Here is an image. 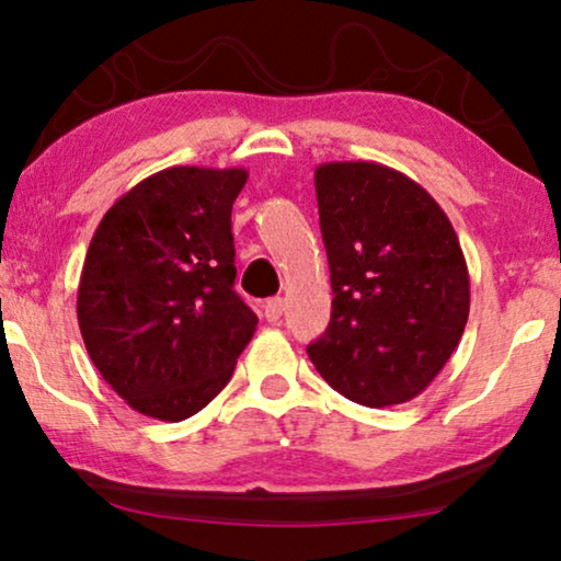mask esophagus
<instances>
[{
	"label": "esophagus",
	"mask_w": 561,
	"mask_h": 561,
	"mask_svg": "<svg viewBox=\"0 0 561 561\" xmlns=\"http://www.w3.org/2000/svg\"><path fill=\"white\" fill-rule=\"evenodd\" d=\"M280 313H283V298H280V296L267 298L265 306H263V317H265L267 321H278Z\"/></svg>",
	"instance_id": "1"
}]
</instances>
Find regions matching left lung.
Wrapping results in <instances>:
<instances>
[{
  "label": "left lung",
  "instance_id": "1",
  "mask_svg": "<svg viewBox=\"0 0 561 561\" xmlns=\"http://www.w3.org/2000/svg\"><path fill=\"white\" fill-rule=\"evenodd\" d=\"M332 319L309 357L350 401L382 409L426 390L462 340L470 273L442 206L367 160L313 171Z\"/></svg>",
  "mask_w": 561,
  "mask_h": 561
}]
</instances>
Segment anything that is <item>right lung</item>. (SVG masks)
I'll return each mask as SVG.
<instances>
[{
	"label": "right lung",
	"instance_id": "obj_1",
	"mask_svg": "<svg viewBox=\"0 0 561 561\" xmlns=\"http://www.w3.org/2000/svg\"><path fill=\"white\" fill-rule=\"evenodd\" d=\"M244 183V168H165L119 196L91 237L76 298L83 344L145 416L202 411L255 334L234 294L232 204Z\"/></svg>",
	"mask_w": 561,
	"mask_h": 561
}]
</instances>
